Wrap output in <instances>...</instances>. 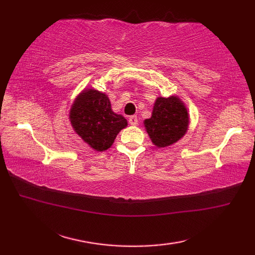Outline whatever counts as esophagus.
I'll return each mask as SVG.
<instances>
[{
    "label": "esophagus",
    "instance_id": "obj_1",
    "mask_svg": "<svg viewBox=\"0 0 255 255\" xmlns=\"http://www.w3.org/2000/svg\"><path fill=\"white\" fill-rule=\"evenodd\" d=\"M129 124H130L131 126H137V125H138V118H137V116H130V117H129Z\"/></svg>",
    "mask_w": 255,
    "mask_h": 255
}]
</instances>
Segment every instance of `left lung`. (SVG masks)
Listing matches in <instances>:
<instances>
[{
    "mask_svg": "<svg viewBox=\"0 0 255 255\" xmlns=\"http://www.w3.org/2000/svg\"><path fill=\"white\" fill-rule=\"evenodd\" d=\"M188 111L178 96L156 97L152 115L145 119L143 126L151 141L158 148H165L177 142L187 132Z\"/></svg>",
    "mask_w": 255,
    "mask_h": 255,
    "instance_id": "left-lung-1",
    "label": "left lung"
}]
</instances>
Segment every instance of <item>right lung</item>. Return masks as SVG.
<instances>
[{"instance_id": "right-lung-1", "label": "right lung", "mask_w": 255, "mask_h": 255, "mask_svg": "<svg viewBox=\"0 0 255 255\" xmlns=\"http://www.w3.org/2000/svg\"><path fill=\"white\" fill-rule=\"evenodd\" d=\"M69 119L74 132L97 152L111 148L128 125L126 118L113 112L108 96L93 89H84L75 97Z\"/></svg>"}]
</instances>
